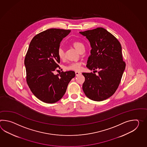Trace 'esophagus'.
<instances>
[{"label": "esophagus", "instance_id": "34e87169", "mask_svg": "<svg viewBox=\"0 0 147 147\" xmlns=\"http://www.w3.org/2000/svg\"><path fill=\"white\" fill-rule=\"evenodd\" d=\"M75 73V75H76V76H78V75H80V74H81V72H78V71H76Z\"/></svg>", "mask_w": 147, "mask_h": 147}]
</instances>
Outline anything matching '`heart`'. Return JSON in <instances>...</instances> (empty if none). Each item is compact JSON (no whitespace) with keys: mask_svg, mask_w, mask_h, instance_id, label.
<instances>
[{"mask_svg":"<svg viewBox=\"0 0 147 147\" xmlns=\"http://www.w3.org/2000/svg\"><path fill=\"white\" fill-rule=\"evenodd\" d=\"M72 45L79 52L82 49L84 48V46L83 45V44L79 41H73L72 42ZM57 55L59 58L61 59H64V56H65L64 51L61 47H59L57 50ZM82 65V62H74V63H70L68 65L66 66L65 69L66 70H69V71H80L81 69Z\"/></svg>","mask_w":147,"mask_h":147,"instance_id":"1","label":"heart"}]
</instances>
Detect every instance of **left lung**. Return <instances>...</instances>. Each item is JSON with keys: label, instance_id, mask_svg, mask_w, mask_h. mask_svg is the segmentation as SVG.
I'll return each mask as SVG.
<instances>
[{"label": "left lung", "instance_id": "1", "mask_svg": "<svg viewBox=\"0 0 147 147\" xmlns=\"http://www.w3.org/2000/svg\"><path fill=\"white\" fill-rule=\"evenodd\" d=\"M86 36L92 49L86 67L92 73H82L85 81L82 88L86 96L95 101L111 97L117 90L125 67L121 44L107 30L98 27L80 32ZM98 69L99 75L94 72Z\"/></svg>", "mask_w": 147, "mask_h": 147}]
</instances>
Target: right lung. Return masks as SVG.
<instances>
[{
	"label": "right lung",
	"mask_w": 147,
	"mask_h": 147,
	"mask_svg": "<svg viewBox=\"0 0 147 147\" xmlns=\"http://www.w3.org/2000/svg\"><path fill=\"white\" fill-rule=\"evenodd\" d=\"M70 30L51 28L33 37L25 58L26 82L36 98L47 103H54L63 96L75 72L67 71L54 75L59 67L57 55L62 39Z\"/></svg>",
	"instance_id": "right-lung-1"
}]
</instances>
